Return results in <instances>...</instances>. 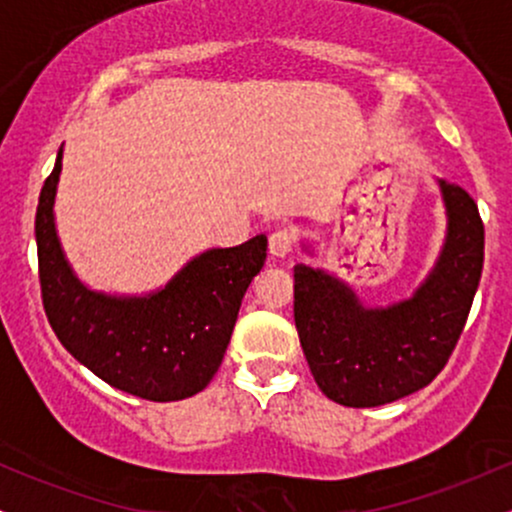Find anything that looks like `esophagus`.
<instances>
[{
    "mask_svg": "<svg viewBox=\"0 0 512 512\" xmlns=\"http://www.w3.org/2000/svg\"><path fill=\"white\" fill-rule=\"evenodd\" d=\"M269 252L274 257H286L293 252V236L291 231H274L269 236Z\"/></svg>",
    "mask_w": 512,
    "mask_h": 512,
    "instance_id": "1",
    "label": "esophagus"
}]
</instances>
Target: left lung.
<instances>
[{
    "mask_svg": "<svg viewBox=\"0 0 512 512\" xmlns=\"http://www.w3.org/2000/svg\"><path fill=\"white\" fill-rule=\"evenodd\" d=\"M448 233L436 267L407 301L366 308L337 276L293 267V317L317 387L344 407H380L421 390L445 368L464 330L481 267L477 202L438 180Z\"/></svg>",
    "mask_w": 512,
    "mask_h": 512,
    "instance_id": "obj_1",
    "label": "left lung"
}]
</instances>
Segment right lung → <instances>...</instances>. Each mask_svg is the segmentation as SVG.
<instances>
[{
    "label": "right lung",
    "instance_id": "obj_1",
    "mask_svg": "<svg viewBox=\"0 0 512 512\" xmlns=\"http://www.w3.org/2000/svg\"><path fill=\"white\" fill-rule=\"evenodd\" d=\"M62 149L40 190L35 243L45 315L64 349L117 390L149 402L202 392L219 370L250 281L267 260V238L192 257L163 289L110 296L79 281L55 228Z\"/></svg>",
    "mask_w": 512,
    "mask_h": 512
}]
</instances>
